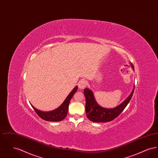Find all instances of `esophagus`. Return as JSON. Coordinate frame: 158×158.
<instances>
[{
	"label": "esophagus",
	"instance_id": "1",
	"mask_svg": "<svg viewBox=\"0 0 158 158\" xmlns=\"http://www.w3.org/2000/svg\"><path fill=\"white\" fill-rule=\"evenodd\" d=\"M86 85H87V82L84 79L81 80L78 83V87L81 89H83L86 86Z\"/></svg>",
	"mask_w": 158,
	"mask_h": 158
}]
</instances>
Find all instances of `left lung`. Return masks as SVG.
<instances>
[{"mask_svg":"<svg viewBox=\"0 0 158 158\" xmlns=\"http://www.w3.org/2000/svg\"><path fill=\"white\" fill-rule=\"evenodd\" d=\"M131 66L133 69H134L133 64H131ZM134 89L128 98L120 105L114 108L107 109L98 105L95 99L92 90L85 88L83 92L86 98L85 109L88 118L91 121L95 123H105L114 120L123 112L127 105L133 96L135 90Z\"/></svg>","mask_w":158,"mask_h":158,"instance_id":"left-lung-1","label":"left lung"}]
</instances>
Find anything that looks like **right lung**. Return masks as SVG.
<instances>
[{
	"instance_id": "add662e5",
	"label": "right lung",
	"mask_w": 158,
	"mask_h": 158,
	"mask_svg": "<svg viewBox=\"0 0 158 158\" xmlns=\"http://www.w3.org/2000/svg\"><path fill=\"white\" fill-rule=\"evenodd\" d=\"M77 90V86L70 92V93L68 95L67 98L63 102V104L58 107L57 109L49 112H44L40 111L35 108H34L32 105V107L34 108L35 113L37 114L38 115L44 120L48 121H60L63 120L67 115L69 109V105L70 101L71 98L74 95L76 92Z\"/></svg>"
}]
</instances>
